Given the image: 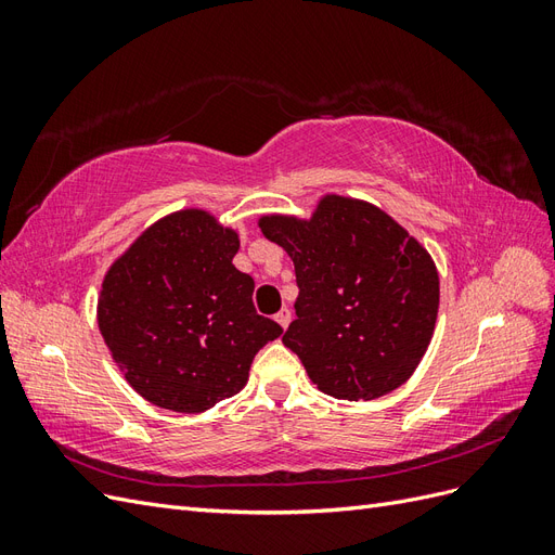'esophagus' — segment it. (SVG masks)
<instances>
[{"label":"esophagus","mask_w":555,"mask_h":555,"mask_svg":"<svg viewBox=\"0 0 555 555\" xmlns=\"http://www.w3.org/2000/svg\"><path fill=\"white\" fill-rule=\"evenodd\" d=\"M275 322H278L282 328H287L289 322H292V310H289V308H282V310L275 314Z\"/></svg>","instance_id":"1"}]
</instances>
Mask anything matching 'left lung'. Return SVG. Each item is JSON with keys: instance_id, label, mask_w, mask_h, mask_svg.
<instances>
[{"instance_id": "obj_1", "label": "left lung", "mask_w": 555, "mask_h": 555, "mask_svg": "<svg viewBox=\"0 0 555 555\" xmlns=\"http://www.w3.org/2000/svg\"><path fill=\"white\" fill-rule=\"evenodd\" d=\"M259 227L294 261L296 319L282 343L317 389L340 400L398 389L438 319L428 251L379 208L343 196H326L310 222L263 217Z\"/></svg>"}]
</instances>
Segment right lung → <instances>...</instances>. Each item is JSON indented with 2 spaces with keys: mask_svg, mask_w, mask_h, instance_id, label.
Wrapping results in <instances>:
<instances>
[{
  "mask_svg": "<svg viewBox=\"0 0 555 555\" xmlns=\"http://www.w3.org/2000/svg\"><path fill=\"white\" fill-rule=\"evenodd\" d=\"M238 236L208 212L164 217L106 273L99 331L127 382L173 412L236 396L257 351L282 326L251 304L255 280L233 266Z\"/></svg>",
  "mask_w": 555,
  "mask_h": 555,
  "instance_id": "right-lung-1",
  "label": "right lung"
}]
</instances>
